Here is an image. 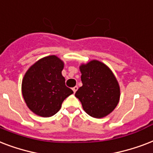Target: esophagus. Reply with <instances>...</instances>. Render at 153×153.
<instances>
[{"label":"esophagus","instance_id":"obj_1","mask_svg":"<svg viewBox=\"0 0 153 153\" xmlns=\"http://www.w3.org/2000/svg\"><path fill=\"white\" fill-rule=\"evenodd\" d=\"M77 89H78V87H77V86H75V87H73V93H75L76 92V91H77Z\"/></svg>","mask_w":153,"mask_h":153}]
</instances>
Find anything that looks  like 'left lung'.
<instances>
[{"label":"left lung","mask_w":153,"mask_h":153,"mask_svg":"<svg viewBox=\"0 0 153 153\" xmlns=\"http://www.w3.org/2000/svg\"><path fill=\"white\" fill-rule=\"evenodd\" d=\"M83 85L75 93L85 112L103 118L115 109L120 100L119 83L112 70L99 60H90L80 66Z\"/></svg>","instance_id":"8db88e82"}]
</instances>
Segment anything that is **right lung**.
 Listing matches in <instances>:
<instances>
[{
	"mask_svg": "<svg viewBox=\"0 0 153 153\" xmlns=\"http://www.w3.org/2000/svg\"><path fill=\"white\" fill-rule=\"evenodd\" d=\"M64 62L55 55L37 60L24 76L21 91L32 112L42 117L55 115L64 100L73 94L62 76Z\"/></svg>",
	"mask_w": 153,
	"mask_h": 153,
	"instance_id": "obj_1",
	"label": "right lung"
}]
</instances>
